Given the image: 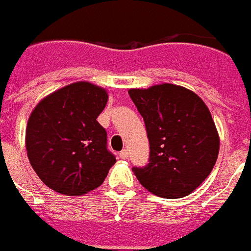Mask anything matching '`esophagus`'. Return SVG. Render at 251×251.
Returning <instances> with one entry per match:
<instances>
[{"label":"esophagus","instance_id":"1","mask_svg":"<svg viewBox=\"0 0 251 251\" xmlns=\"http://www.w3.org/2000/svg\"><path fill=\"white\" fill-rule=\"evenodd\" d=\"M119 157H121L122 159H127L128 157H129V153H128L127 150H123L119 152Z\"/></svg>","mask_w":251,"mask_h":251}]
</instances>
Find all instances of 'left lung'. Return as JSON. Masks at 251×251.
<instances>
[{
	"instance_id": "obj_1",
	"label": "left lung",
	"mask_w": 251,
	"mask_h": 251,
	"mask_svg": "<svg viewBox=\"0 0 251 251\" xmlns=\"http://www.w3.org/2000/svg\"><path fill=\"white\" fill-rule=\"evenodd\" d=\"M143 117L150 159L133 167L141 185L165 199L187 196L207 178L219 154V134L199 95L174 84L130 89Z\"/></svg>"
}]
</instances>
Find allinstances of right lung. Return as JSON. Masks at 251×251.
I'll return each instance as SVG.
<instances>
[{"label":"right lung","instance_id":"1","mask_svg":"<svg viewBox=\"0 0 251 251\" xmlns=\"http://www.w3.org/2000/svg\"><path fill=\"white\" fill-rule=\"evenodd\" d=\"M108 94L86 81L48 95L36 105L26 128V150L40 179L54 191L80 196L104 182L115 156L97 118Z\"/></svg>","mask_w":251,"mask_h":251}]
</instances>
